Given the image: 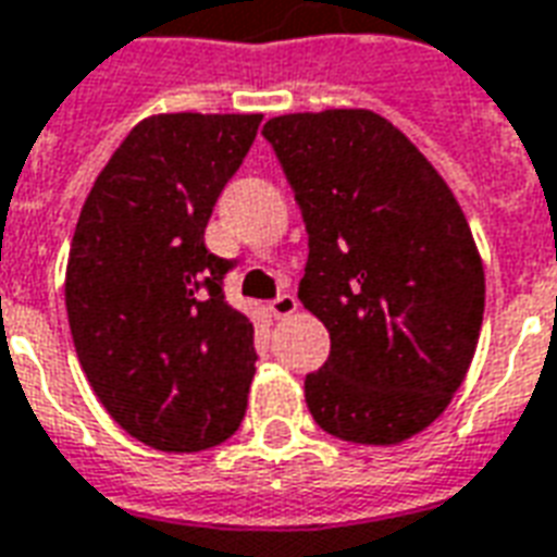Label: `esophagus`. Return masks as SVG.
I'll list each match as a JSON object with an SVG mask.
<instances>
[{"label":"esophagus","mask_w":557,"mask_h":557,"mask_svg":"<svg viewBox=\"0 0 557 557\" xmlns=\"http://www.w3.org/2000/svg\"><path fill=\"white\" fill-rule=\"evenodd\" d=\"M270 308H273V314L278 320L284 318H290V314H296V308H299V302H296V296L294 294H278L270 302Z\"/></svg>","instance_id":"obj_1"}]
</instances>
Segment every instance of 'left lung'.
Here are the masks:
<instances>
[{
    "mask_svg": "<svg viewBox=\"0 0 557 557\" xmlns=\"http://www.w3.org/2000/svg\"><path fill=\"white\" fill-rule=\"evenodd\" d=\"M308 231L299 299L329 329L306 404L344 442L397 445L445 412L484 323V263L457 198L368 109L263 124Z\"/></svg>",
    "mask_w": 557,
    "mask_h": 557,
    "instance_id": "left-lung-1",
    "label": "left lung"
}]
</instances>
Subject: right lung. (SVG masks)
<instances>
[{"label":"right lung","instance_id":"right-lung-1","mask_svg":"<svg viewBox=\"0 0 557 557\" xmlns=\"http://www.w3.org/2000/svg\"><path fill=\"white\" fill-rule=\"evenodd\" d=\"M261 115H150L97 174L76 222L64 302L79 364L133 440L169 454L225 442L246 416L255 329L231 308L234 263L205 228Z\"/></svg>","mask_w":557,"mask_h":557}]
</instances>
